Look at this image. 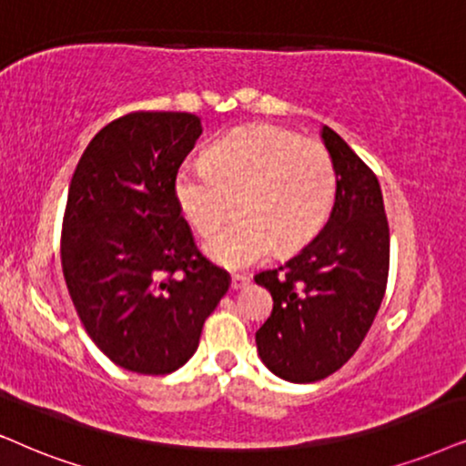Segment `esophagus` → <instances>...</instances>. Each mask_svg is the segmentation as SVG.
I'll return each instance as SVG.
<instances>
[{"label": "esophagus", "mask_w": 466, "mask_h": 466, "mask_svg": "<svg viewBox=\"0 0 466 466\" xmlns=\"http://www.w3.org/2000/svg\"><path fill=\"white\" fill-rule=\"evenodd\" d=\"M249 284V277L247 275H232V290H240Z\"/></svg>", "instance_id": "obj_1"}]
</instances>
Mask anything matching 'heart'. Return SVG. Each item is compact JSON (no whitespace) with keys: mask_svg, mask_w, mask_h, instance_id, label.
Here are the masks:
<instances>
[{"mask_svg":"<svg viewBox=\"0 0 466 466\" xmlns=\"http://www.w3.org/2000/svg\"><path fill=\"white\" fill-rule=\"evenodd\" d=\"M335 191L338 174L325 146L273 125L234 128L174 180L182 215L204 238L221 228L234 202L238 219L206 245L228 268L260 262L273 247L292 251L308 243L331 215Z\"/></svg>","mask_w":466,"mask_h":466,"instance_id":"1","label":"heart"}]
</instances>
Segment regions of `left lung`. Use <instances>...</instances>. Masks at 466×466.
I'll list each match as a JSON object with an SVG mask.
<instances>
[{
	"label": "left lung",
	"instance_id": "8db88e82",
	"mask_svg": "<svg viewBox=\"0 0 466 466\" xmlns=\"http://www.w3.org/2000/svg\"><path fill=\"white\" fill-rule=\"evenodd\" d=\"M338 191L325 228L281 267L253 279L273 297L258 329L262 363L279 379L314 382L355 355L385 297L390 223L379 178L333 128L322 127Z\"/></svg>",
	"mask_w": 466,
	"mask_h": 466
}]
</instances>
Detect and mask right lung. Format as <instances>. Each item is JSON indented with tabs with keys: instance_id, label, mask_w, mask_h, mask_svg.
I'll return each mask as SVG.
<instances>
[{
	"instance_id": "right-lung-1",
	"label": "right lung",
	"mask_w": 466,
	"mask_h": 466,
	"mask_svg": "<svg viewBox=\"0 0 466 466\" xmlns=\"http://www.w3.org/2000/svg\"><path fill=\"white\" fill-rule=\"evenodd\" d=\"M202 122L133 111L94 135L70 180L62 270L94 344L128 372L169 374L229 288L193 243L174 180Z\"/></svg>"
}]
</instances>
